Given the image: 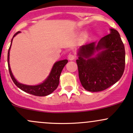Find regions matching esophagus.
Here are the masks:
<instances>
[{
    "instance_id": "1",
    "label": "esophagus",
    "mask_w": 133,
    "mask_h": 133,
    "mask_svg": "<svg viewBox=\"0 0 133 133\" xmlns=\"http://www.w3.org/2000/svg\"><path fill=\"white\" fill-rule=\"evenodd\" d=\"M68 59L69 60V61H73V60L75 59V55H73V54H69V55H68Z\"/></svg>"
}]
</instances>
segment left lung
<instances>
[{
	"label": "left lung",
	"mask_w": 133,
	"mask_h": 133,
	"mask_svg": "<svg viewBox=\"0 0 133 133\" xmlns=\"http://www.w3.org/2000/svg\"><path fill=\"white\" fill-rule=\"evenodd\" d=\"M125 54L121 36L114 29L97 43L81 46L76 63L83 87L89 92H100L117 83L125 69Z\"/></svg>",
	"instance_id": "1"
}]
</instances>
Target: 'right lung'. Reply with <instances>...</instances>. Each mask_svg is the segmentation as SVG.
<instances>
[{"label":"right lung","instance_id":"obj_1","mask_svg":"<svg viewBox=\"0 0 133 133\" xmlns=\"http://www.w3.org/2000/svg\"><path fill=\"white\" fill-rule=\"evenodd\" d=\"M20 32H17L12 37V39H11V43L10 47H9V50H8V68H9V74L11 77V79L13 81L15 84L22 90L23 91L26 92V93L30 94L34 96H46L52 93L54 90L58 87L59 84V78L61 76V72H62L63 68L65 66V64L68 62L67 59L62 60V61H59L56 62L54 64L51 69V72H50V75L47 77L46 79L43 82V83H40L39 85H27L25 84H22V83H19L15 78L14 77L13 75H12V72H11V69L10 68V65H9V52H10V49L11 46V44H12V39H13L14 37L15 36L19 34Z\"/></svg>","mask_w":133,"mask_h":133}]
</instances>
